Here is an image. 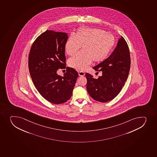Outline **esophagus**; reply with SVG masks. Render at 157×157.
I'll return each instance as SVG.
<instances>
[{"label": "esophagus", "instance_id": "esophagus-1", "mask_svg": "<svg viewBox=\"0 0 157 157\" xmlns=\"http://www.w3.org/2000/svg\"><path fill=\"white\" fill-rule=\"evenodd\" d=\"M78 74L80 76H84L85 75V73L83 71H80L78 72Z\"/></svg>", "mask_w": 157, "mask_h": 157}]
</instances>
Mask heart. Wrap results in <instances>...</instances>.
Returning <instances> with one entry per match:
<instances>
[{"label": "heart", "instance_id": "obj_1", "mask_svg": "<svg viewBox=\"0 0 157 157\" xmlns=\"http://www.w3.org/2000/svg\"><path fill=\"white\" fill-rule=\"evenodd\" d=\"M115 37L99 29L81 27L67 39L64 50L71 56L81 48L82 51L77 53L68 60V65L72 68L84 71L92 60L100 62L107 57L115 44Z\"/></svg>", "mask_w": 157, "mask_h": 157}]
</instances>
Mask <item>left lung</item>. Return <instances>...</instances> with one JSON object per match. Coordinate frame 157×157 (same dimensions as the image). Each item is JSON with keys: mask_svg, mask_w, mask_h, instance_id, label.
I'll list each match as a JSON object with an SVG mask.
<instances>
[{"mask_svg": "<svg viewBox=\"0 0 157 157\" xmlns=\"http://www.w3.org/2000/svg\"><path fill=\"white\" fill-rule=\"evenodd\" d=\"M130 67L128 47L121 36L110 56L93 67L96 71H101L102 76L95 79L92 75L86 73V89L90 96L100 102L113 99L126 81Z\"/></svg>", "mask_w": 157, "mask_h": 157, "instance_id": "8db88e82", "label": "left lung"}]
</instances>
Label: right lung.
I'll return each mask as SVG.
<instances>
[{
    "label": "right lung",
    "mask_w": 157,
    "mask_h": 157,
    "mask_svg": "<svg viewBox=\"0 0 157 157\" xmlns=\"http://www.w3.org/2000/svg\"><path fill=\"white\" fill-rule=\"evenodd\" d=\"M67 38V33L47 30L35 40L29 56L33 83L44 99L55 104L70 99L78 77L72 68L67 67L63 76L57 73L59 68H66L64 45Z\"/></svg>",
    "instance_id": "1"
}]
</instances>
